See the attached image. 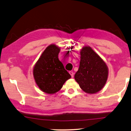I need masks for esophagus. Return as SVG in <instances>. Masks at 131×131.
I'll list each match as a JSON object with an SVG mask.
<instances>
[{
	"label": "esophagus",
	"mask_w": 131,
	"mask_h": 131,
	"mask_svg": "<svg viewBox=\"0 0 131 131\" xmlns=\"http://www.w3.org/2000/svg\"><path fill=\"white\" fill-rule=\"evenodd\" d=\"M69 73H70V75H71L72 78H73V75H74V73H73V72H72V71H70V72H69Z\"/></svg>",
	"instance_id": "34e87169"
}]
</instances>
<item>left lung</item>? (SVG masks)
I'll return each mask as SVG.
<instances>
[{
  "label": "left lung",
  "instance_id": "left-lung-1",
  "mask_svg": "<svg viewBox=\"0 0 131 131\" xmlns=\"http://www.w3.org/2000/svg\"><path fill=\"white\" fill-rule=\"evenodd\" d=\"M80 62L75 80L84 92L95 94L104 87L108 76V68L105 61L90 46L80 50Z\"/></svg>",
  "mask_w": 131,
  "mask_h": 131
}]
</instances>
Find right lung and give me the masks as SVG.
I'll return each mask as SVG.
<instances>
[{"label":"right lung","instance_id":"1","mask_svg":"<svg viewBox=\"0 0 131 131\" xmlns=\"http://www.w3.org/2000/svg\"><path fill=\"white\" fill-rule=\"evenodd\" d=\"M60 50L61 48L56 45H50L34 66L33 75L37 85L48 94L58 93L71 78L58 58Z\"/></svg>","mask_w":131,"mask_h":131}]
</instances>
